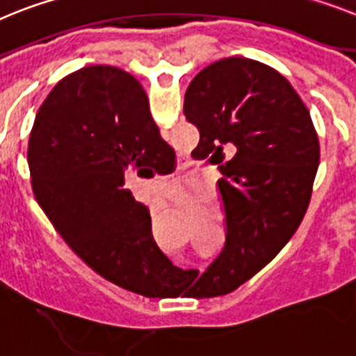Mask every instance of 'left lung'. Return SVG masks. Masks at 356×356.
<instances>
[{"label":"left lung","instance_id":"8db88e82","mask_svg":"<svg viewBox=\"0 0 356 356\" xmlns=\"http://www.w3.org/2000/svg\"><path fill=\"white\" fill-rule=\"evenodd\" d=\"M184 113L200 131L193 156L221 172L227 227L196 296H225L277 256L305 218L321 156L317 131L286 79L245 57L203 68L185 91Z\"/></svg>","mask_w":356,"mask_h":356}]
</instances>
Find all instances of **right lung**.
<instances>
[{"mask_svg":"<svg viewBox=\"0 0 356 356\" xmlns=\"http://www.w3.org/2000/svg\"><path fill=\"white\" fill-rule=\"evenodd\" d=\"M169 153L144 88L113 66L66 75L30 133L32 189L48 220L90 268L145 297L178 268L158 250L149 209L124 189V175H163Z\"/></svg>","mask_w":356,"mask_h":356,"instance_id":"right-lung-1","label":"right lung"}]
</instances>
